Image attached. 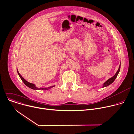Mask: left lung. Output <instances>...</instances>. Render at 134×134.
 Here are the masks:
<instances>
[{"label":"left lung","instance_id":"left-lung-1","mask_svg":"<svg viewBox=\"0 0 134 134\" xmlns=\"http://www.w3.org/2000/svg\"><path fill=\"white\" fill-rule=\"evenodd\" d=\"M120 64L119 67V68H118L117 71L116 72V74H115L113 77H110V78L108 80H107V81H106L104 83H103L102 88L107 87V86H109L110 85H111L112 83H113L114 81L115 80L116 78L117 77V75H118V73H119V71H120Z\"/></svg>","mask_w":134,"mask_h":134}]
</instances>
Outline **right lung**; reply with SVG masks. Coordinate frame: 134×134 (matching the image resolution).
<instances>
[{
  "instance_id": "add662e5",
  "label": "right lung",
  "mask_w": 134,
  "mask_h": 134,
  "mask_svg": "<svg viewBox=\"0 0 134 134\" xmlns=\"http://www.w3.org/2000/svg\"><path fill=\"white\" fill-rule=\"evenodd\" d=\"M17 73H18V75L19 76L20 78L21 79V80H22V81L24 82V83L26 86H27L28 87H29L30 88L32 89H33V90H48V89H50L51 88H53L55 86H51V87H49L48 88H37L35 85L33 84V83H30V82H29L28 81H27L26 80H25L23 77H22V76L20 74V73H19L17 69Z\"/></svg>"
}]
</instances>
